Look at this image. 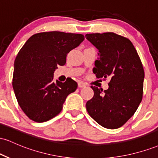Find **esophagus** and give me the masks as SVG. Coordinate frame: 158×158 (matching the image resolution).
<instances>
[{
	"label": "esophagus",
	"mask_w": 158,
	"mask_h": 158,
	"mask_svg": "<svg viewBox=\"0 0 158 158\" xmlns=\"http://www.w3.org/2000/svg\"><path fill=\"white\" fill-rule=\"evenodd\" d=\"M78 86H79V88H84V87L86 86V84L83 82V81H79L78 82Z\"/></svg>",
	"instance_id": "1"
}]
</instances>
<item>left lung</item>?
I'll use <instances>...</instances> for the list:
<instances>
[{"label": "left lung", "mask_w": 158, "mask_h": 158, "mask_svg": "<svg viewBox=\"0 0 158 158\" xmlns=\"http://www.w3.org/2000/svg\"><path fill=\"white\" fill-rule=\"evenodd\" d=\"M99 50L93 72L97 79H110L107 90L90 86L94 97L86 103L90 117L100 126L115 129L128 120L143 99L144 70L129 39L114 32L86 34Z\"/></svg>", "instance_id": "left-lung-1"}]
</instances>
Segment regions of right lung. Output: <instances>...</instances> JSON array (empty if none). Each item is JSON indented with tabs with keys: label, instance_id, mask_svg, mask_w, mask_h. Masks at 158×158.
I'll list each match as a JSON object with an SVG mask.
<instances>
[{
	"label": "right lung",
	"instance_id": "right-lung-1",
	"mask_svg": "<svg viewBox=\"0 0 158 158\" xmlns=\"http://www.w3.org/2000/svg\"><path fill=\"white\" fill-rule=\"evenodd\" d=\"M85 39L82 34L59 31L34 34L18 53L12 87L21 108L36 123L50 120L62 110L63 103L77 88L72 79L53 81L59 65L66 63L69 52Z\"/></svg>",
	"mask_w": 158,
	"mask_h": 158
}]
</instances>
